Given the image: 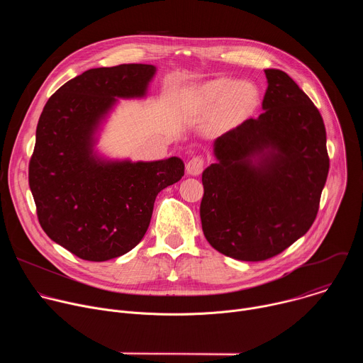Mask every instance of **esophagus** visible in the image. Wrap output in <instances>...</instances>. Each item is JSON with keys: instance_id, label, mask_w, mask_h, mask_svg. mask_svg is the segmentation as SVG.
<instances>
[{"instance_id": "obj_1", "label": "esophagus", "mask_w": 363, "mask_h": 363, "mask_svg": "<svg viewBox=\"0 0 363 363\" xmlns=\"http://www.w3.org/2000/svg\"><path fill=\"white\" fill-rule=\"evenodd\" d=\"M185 169H186V174H188V175H191V177H198V175L202 172V169H203V160L199 158V157H195V158L189 160Z\"/></svg>"}]
</instances>
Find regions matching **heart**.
I'll list each match as a JSON object with an SVG mask.
<instances>
[{
	"label": "heart",
	"instance_id": "1",
	"mask_svg": "<svg viewBox=\"0 0 363 363\" xmlns=\"http://www.w3.org/2000/svg\"><path fill=\"white\" fill-rule=\"evenodd\" d=\"M198 112H210L206 126L214 133L233 130L251 119L262 105V91L250 80L211 79L196 86L191 96Z\"/></svg>",
	"mask_w": 363,
	"mask_h": 363
}]
</instances>
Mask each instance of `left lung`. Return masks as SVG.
<instances>
[{
    "mask_svg": "<svg viewBox=\"0 0 363 363\" xmlns=\"http://www.w3.org/2000/svg\"><path fill=\"white\" fill-rule=\"evenodd\" d=\"M264 73V112L217 138L202 172L203 235L242 262L267 260L308 231L329 172L318 108L287 73Z\"/></svg>",
    "mask_w": 363,
    "mask_h": 363,
    "instance_id": "obj_1",
    "label": "left lung"
}]
</instances>
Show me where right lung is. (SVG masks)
Here are the masks:
<instances>
[{
	"label": "right lung",
	"mask_w": 363,
	"mask_h": 363,
	"mask_svg": "<svg viewBox=\"0 0 363 363\" xmlns=\"http://www.w3.org/2000/svg\"><path fill=\"white\" fill-rule=\"evenodd\" d=\"M153 65L90 69L48 99L38 119L28 182L45 234L87 262H108L143 238L157 195L184 161L111 158L97 149L119 100L145 99Z\"/></svg>",
	"instance_id": "obj_1"
}]
</instances>
